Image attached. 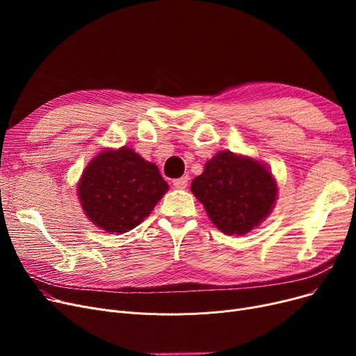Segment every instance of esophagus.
Listing matches in <instances>:
<instances>
[{
  "label": "esophagus",
  "instance_id": "1",
  "mask_svg": "<svg viewBox=\"0 0 356 356\" xmlns=\"http://www.w3.org/2000/svg\"><path fill=\"white\" fill-rule=\"evenodd\" d=\"M188 181H189L188 176H181V177L173 180V186H175V188H177V189H184L186 186H188Z\"/></svg>",
  "mask_w": 356,
  "mask_h": 356
}]
</instances>
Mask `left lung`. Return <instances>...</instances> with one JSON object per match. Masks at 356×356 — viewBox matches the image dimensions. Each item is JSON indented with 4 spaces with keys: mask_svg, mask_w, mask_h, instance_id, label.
Listing matches in <instances>:
<instances>
[{
    "mask_svg": "<svg viewBox=\"0 0 356 356\" xmlns=\"http://www.w3.org/2000/svg\"><path fill=\"white\" fill-rule=\"evenodd\" d=\"M191 189L227 235H244L258 227L277 199V183L267 165L231 152H220L204 164Z\"/></svg>",
    "mask_w": 356,
    "mask_h": 356,
    "instance_id": "obj_1",
    "label": "left lung"
}]
</instances>
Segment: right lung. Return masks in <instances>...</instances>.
I'll return each instance as SVG.
<instances>
[{
    "mask_svg": "<svg viewBox=\"0 0 356 356\" xmlns=\"http://www.w3.org/2000/svg\"><path fill=\"white\" fill-rule=\"evenodd\" d=\"M168 184L154 163L129 147L105 149L90 160L78 184L82 208L106 232H128L152 213Z\"/></svg>",
    "mask_w": 356,
    "mask_h": 356,
    "instance_id": "obj_1",
    "label": "right lung"
}]
</instances>
